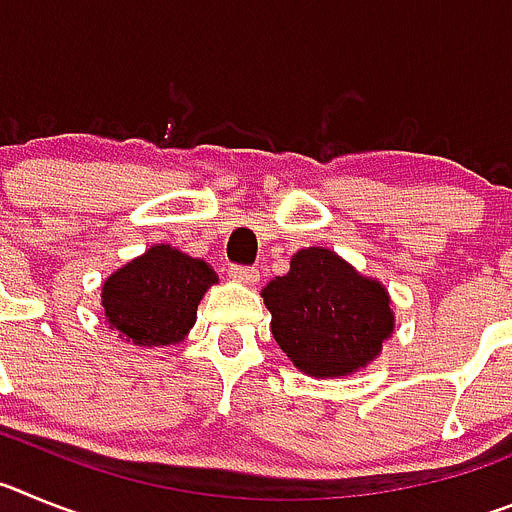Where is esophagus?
Returning a JSON list of instances; mask_svg holds the SVG:
<instances>
[{"label":"esophagus","mask_w":512,"mask_h":512,"mask_svg":"<svg viewBox=\"0 0 512 512\" xmlns=\"http://www.w3.org/2000/svg\"><path fill=\"white\" fill-rule=\"evenodd\" d=\"M228 274L235 279V282H243V284H253L256 279H259V269H256V266L233 264L228 269Z\"/></svg>","instance_id":"obj_1"}]
</instances>
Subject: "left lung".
Returning a JSON list of instances; mask_svg holds the SVG:
<instances>
[{
    "label": "left lung",
    "instance_id": "obj_1",
    "mask_svg": "<svg viewBox=\"0 0 512 512\" xmlns=\"http://www.w3.org/2000/svg\"><path fill=\"white\" fill-rule=\"evenodd\" d=\"M261 295L274 341L312 377L356 372L395 328L387 289L320 246L297 251L287 274L271 279Z\"/></svg>",
    "mask_w": 512,
    "mask_h": 512
}]
</instances>
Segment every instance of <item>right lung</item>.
Here are the masks:
<instances>
[{
  "label": "right lung",
  "instance_id": "right-lung-1",
  "mask_svg": "<svg viewBox=\"0 0 512 512\" xmlns=\"http://www.w3.org/2000/svg\"><path fill=\"white\" fill-rule=\"evenodd\" d=\"M215 271L171 246H153L115 271L102 287L104 318L128 341L166 346L182 341Z\"/></svg>",
  "mask_w": 512,
  "mask_h": 512
}]
</instances>
